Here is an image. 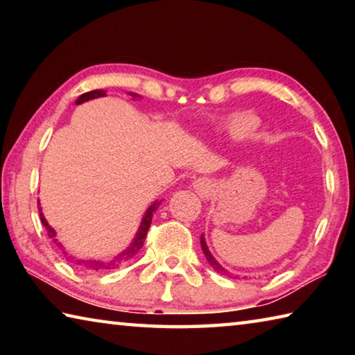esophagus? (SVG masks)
I'll list each match as a JSON object with an SVG mask.
<instances>
[{"instance_id":"esophagus-1","label":"esophagus","mask_w":355,"mask_h":355,"mask_svg":"<svg viewBox=\"0 0 355 355\" xmlns=\"http://www.w3.org/2000/svg\"><path fill=\"white\" fill-rule=\"evenodd\" d=\"M192 186H194V191L197 192V196H199L200 199H208L213 192V182L205 177L197 178L196 182L192 183Z\"/></svg>"}]
</instances>
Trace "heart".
Instances as JSON below:
<instances>
[{"label": "heart", "mask_w": 355, "mask_h": 355, "mask_svg": "<svg viewBox=\"0 0 355 355\" xmlns=\"http://www.w3.org/2000/svg\"><path fill=\"white\" fill-rule=\"evenodd\" d=\"M260 125V120L257 116L249 112H239L235 116L230 117L225 123V131L230 136L235 137V139H244L249 135L254 133Z\"/></svg>", "instance_id": "b5f03b06"}]
</instances>
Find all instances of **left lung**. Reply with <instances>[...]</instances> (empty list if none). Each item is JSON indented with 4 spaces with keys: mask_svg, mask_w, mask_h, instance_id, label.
<instances>
[{
    "mask_svg": "<svg viewBox=\"0 0 355 355\" xmlns=\"http://www.w3.org/2000/svg\"><path fill=\"white\" fill-rule=\"evenodd\" d=\"M200 244H202V250H203V254H205L207 260H208V263H209V266H211L216 272H219V274H222V275H227V274H228V271H227V269L222 268L220 264L218 263V260H216V258L211 255V252H209L208 245H207V241H205V238H203V235L200 236Z\"/></svg>",
    "mask_w": 355,
    "mask_h": 355,
    "instance_id": "left-lung-1",
    "label": "left lung"
}]
</instances>
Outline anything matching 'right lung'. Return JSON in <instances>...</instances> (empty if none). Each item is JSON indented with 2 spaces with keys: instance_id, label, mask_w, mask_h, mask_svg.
I'll return each mask as SVG.
<instances>
[{
  "instance_id": "right-lung-1",
  "label": "right lung",
  "mask_w": 355,
  "mask_h": 355,
  "mask_svg": "<svg viewBox=\"0 0 355 355\" xmlns=\"http://www.w3.org/2000/svg\"><path fill=\"white\" fill-rule=\"evenodd\" d=\"M105 95H106V92L105 91H98V89H97V91L86 92V94H83L81 97L76 100V105H81V103H84V101H87V100L105 97ZM130 95L133 98L139 97V95H136V94H130ZM159 202L161 200H156V202L152 203V205L148 207V209L146 211V216H144L142 220H141L139 228H137V233H136V236L133 239V243H131L127 249L122 250L119 255H116V257L111 258V260H107V261H100V260H75V258H73V260L76 261V264H80L81 268L87 269V271H101V269H117V268L122 266V264L128 263L131 258L136 257L137 252H139L141 248L144 245V241H146V238H147V232H148V228H150V224H152L153 213H155V209L159 207ZM39 213H40L42 224H44V227L46 228V232H48V236L53 239V243H55L58 248H62V250H64V245L56 239L55 228H51L50 224H48V222H46L44 213H42V208H39ZM64 255H67V252H65V250H64ZM69 260H70V257H69Z\"/></svg>"
}]
</instances>
